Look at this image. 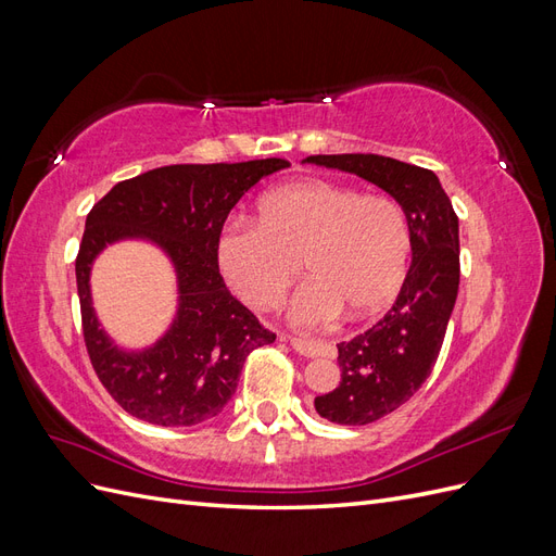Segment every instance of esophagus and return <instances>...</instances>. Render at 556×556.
<instances>
[{"label": "esophagus", "instance_id": "obj_1", "mask_svg": "<svg viewBox=\"0 0 556 556\" xmlns=\"http://www.w3.org/2000/svg\"><path fill=\"white\" fill-rule=\"evenodd\" d=\"M288 343L304 357H329L333 355V348L329 343L323 341H313V339H304V336H285Z\"/></svg>", "mask_w": 556, "mask_h": 556}]
</instances>
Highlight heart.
I'll list each match as a JSON object with an SVG mask.
<instances>
[{
  "label": "heart",
  "instance_id": "1",
  "mask_svg": "<svg viewBox=\"0 0 556 556\" xmlns=\"http://www.w3.org/2000/svg\"><path fill=\"white\" fill-rule=\"evenodd\" d=\"M217 257L252 308L274 306L301 260L308 278L288 311L296 325L319 327L343 311L366 317L392 304L408 274L410 225L392 197L315 178L268 192L260 223L233 217L217 241Z\"/></svg>",
  "mask_w": 556,
  "mask_h": 556
}]
</instances>
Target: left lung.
<instances>
[{
    "instance_id": "8db88e82",
    "label": "left lung",
    "mask_w": 556,
    "mask_h": 556,
    "mask_svg": "<svg viewBox=\"0 0 556 556\" xmlns=\"http://www.w3.org/2000/svg\"><path fill=\"white\" fill-rule=\"evenodd\" d=\"M306 162L357 174L390 192L410 225L413 262L394 306L339 348L341 382L315 396L333 425L364 427L403 406L439 359L459 290V217L433 172L371 153L311 155Z\"/></svg>"
}]
</instances>
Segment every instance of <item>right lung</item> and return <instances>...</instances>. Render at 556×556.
Returning a JSON list of instances; mask_svg holds the SVG:
<instances>
[{
  "mask_svg": "<svg viewBox=\"0 0 556 556\" xmlns=\"http://www.w3.org/2000/svg\"><path fill=\"white\" fill-rule=\"evenodd\" d=\"M288 160L172 164L117 182L92 206L76 255L83 341L113 401L148 425L194 427L225 408L252 350L276 341L233 296L217 266L229 211ZM146 236L177 264L181 306L170 333L141 356L117 353L89 306V264L106 242Z\"/></svg>",
  "mask_w": 556,
  "mask_h": 556,
  "instance_id": "1",
  "label": "right lung"
}]
</instances>
